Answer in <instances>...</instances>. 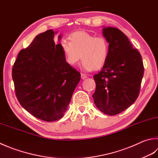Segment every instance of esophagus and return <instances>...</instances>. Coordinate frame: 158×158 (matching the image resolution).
I'll return each instance as SVG.
<instances>
[{
  "instance_id": "obj_1",
  "label": "esophagus",
  "mask_w": 158,
  "mask_h": 158,
  "mask_svg": "<svg viewBox=\"0 0 158 158\" xmlns=\"http://www.w3.org/2000/svg\"><path fill=\"white\" fill-rule=\"evenodd\" d=\"M87 78V74H85V73H81V78L82 79H86Z\"/></svg>"
}]
</instances>
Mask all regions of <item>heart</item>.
Wrapping results in <instances>:
<instances>
[{
  "instance_id": "heart-1",
  "label": "heart",
  "mask_w": 158,
  "mask_h": 158,
  "mask_svg": "<svg viewBox=\"0 0 158 158\" xmlns=\"http://www.w3.org/2000/svg\"><path fill=\"white\" fill-rule=\"evenodd\" d=\"M69 40L70 42L63 40L60 43L68 64L75 65L80 56L82 67L86 71L99 69L106 64L109 55V43L105 37L80 31L72 33Z\"/></svg>"
}]
</instances>
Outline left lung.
I'll list each match as a JSON object with an SVG mask.
<instances>
[{
    "label": "left lung",
    "instance_id": "left-lung-1",
    "mask_svg": "<svg viewBox=\"0 0 158 158\" xmlns=\"http://www.w3.org/2000/svg\"><path fill=\"white\" fill-rule=\"evenodd\" d=\"M102 33L109 43V55L102 69L94 76L96 88L93 98L101 112L115 115L138 98L144 65L140 53L123 31L109 27Z\"/></svg>",
    "mask_w": 158,
    "mask_h": 158
}]
</instances>
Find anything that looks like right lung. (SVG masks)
I'll list each match as a JSON object with an SVG mask.
<instances>
[{
    "mask_svg": "<svg viewBox=\"0 0 158 158\" xmlns=\"http://www.w3.org/2000/svg\"><path fill=\"white\" fill-rule=\"evenodd\" d=\"M56 33L49 29L36 35L20 50L12 68L15 93L20 105L47 122L63 117L81 78L66 62L60 44H55Z\"/></svg>",
    "mask_w": 158,
    "mask_h": 158,
    "instance_id": "add662e5",
    "label": "right lung"
}]
</instances>
